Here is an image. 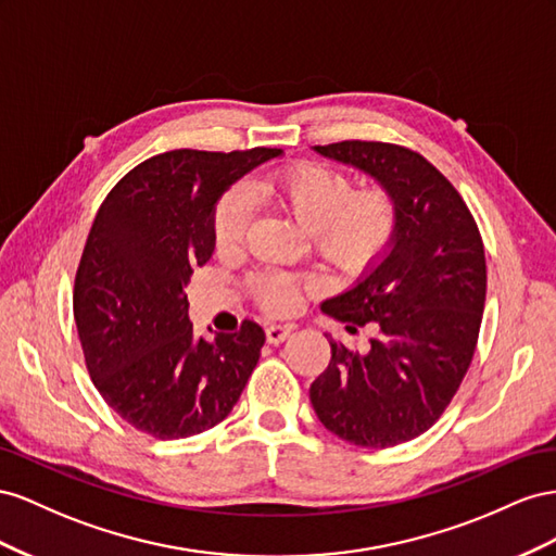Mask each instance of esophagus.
I'll return each mask as SVG.
<instances>
[{"label": "esophagus", "instance_id": "esophagus-1", "mask_svg": "<svg viewBox=\"0 0 556 556\" xmlns=\"http://www.w3.org/2000/svg\"><path fill=\"white\" fill-rule=\"evenodd\" d=\"M291 326H279V324H269V326H265V338H267V342L269 344H279V342H283L287 340L289 336H291Z\"/></svg>", "mask_w": 556, "mask_h": 556}]
</instances>
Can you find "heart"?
I'll return each instance as SVG.
<instances>
[{
    "label": "heart",
    "instance_id": "heart-1",
    "mask_svg": "<svg viewBox=\"0 0 556 556\" xmlns=\"http://www.w3.org/2000/svg\"><path fill=\"white\" fill-rule=\"evenodd\" d=\"M287 212L309 232L316 256L344 275L370 269L391 249L399 232V202L387 186L354 188L349 174L324 163H293L251 181L249 190L230 188L212 214L216 249H232L244 240L251 200ZM244 289L267 314H291L305 293L316 289L312 277L256 273Z\"/></svg>",
    "mask_w": 556,
    "mask_h": 556
}]
</instances>
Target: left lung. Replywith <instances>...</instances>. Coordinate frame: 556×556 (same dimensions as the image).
Here are the masks:
<instances>
[{"label": "left lung", "instance_id": "8db88e82", "mask_svg": "<svg viewBox=\"0 0 556 556\" xmlns=\"http://www.w3.org/2000/svg\"><path fill=\"white\" fill-rule=\"evenodd\" d=\"M314 149L368 172L399 202L384 261L321 305L349 332L370 326L375 338L363 352L330 338L328 368L309 387L330 433L384 450L428 431L470 368L486 298L482 235L458 190L417 151L361 139Z\"/></svg>", "mask_w": 556, "mask_h": 556}]
</instances>
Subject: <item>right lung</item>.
<instances>
[{"instance_id":"add662e5","label":"right lung","mask_w":556,"mask_h":556,"mask_svg":"<svg viewBox=\"0 0 556 556\" xmlns=\"http://www.w3.org/2000/svg\"><path fill=\"white\" fill-rule=\"evenodd\" d=\"M281 149H177L139 163L94 214L74 279L86 368L106 405L137 431L179 440L224 421L256 368L265 332L193 336L184 287L212 258L224 190Z\"/></svg>"}]
</instances>
